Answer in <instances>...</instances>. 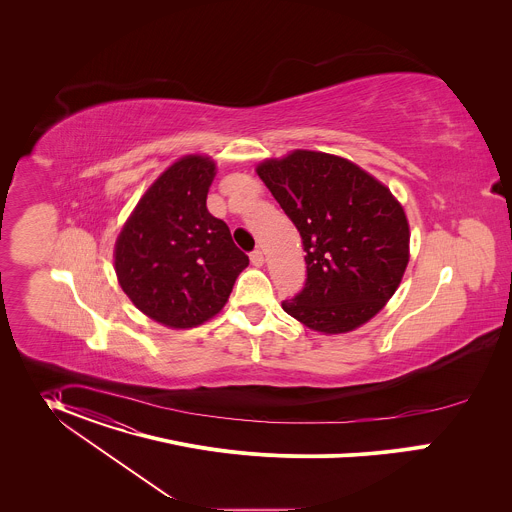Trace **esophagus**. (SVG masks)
I'll return each mask as SVG.
<instances>
[{"mask_svg": "<svg viewBox=\"0 0 512 512\" xmlns=\"http://www.w3.org/2000/svg\"><path fill=\"white\" fill-rule=\"evenodd\" d=\"M250 262L254 264V266H262L264 264V252L262 250H254V252H250Z\"/></svg>", "mask_w": 512, "mask_h": 512, "instance_id": "obj_1", "label": "esophagus"}]
</instances>
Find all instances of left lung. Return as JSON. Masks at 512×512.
<instances>
[{"label":"left lung","instance_id":"1","mask_svg":"<svg viewBox=\"0 0 512 512\" xmlns=\"http://www.w3.org/2000/svg\"><path fill=\"white\" fill-rule=\"evenodd\" d=\"M305 250L307 280L288 315L321 333H347L394 295L410 258V228L388 187L349 159L295 149L256 167Z\"/></svg>","mask_w":512,"mask_h":512}]
</instances>
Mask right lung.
<instances>
[{"label":"right lung","mask_w":512,"mask_h":512,"mask_svg":"<svg viewBox=\"0 0 512 512\" xmlns=\"http://www.w3.org/2000/svg\"><path fill=\"white\" fill-rule=\"evenodd\" d=\"M217 165L185 155L163 171L126 220L114 250L116 276L153 321L189 329L215 317L248 256L207 209Z\"/></svg>","instance_id":"add662e5"}]
</instances>
